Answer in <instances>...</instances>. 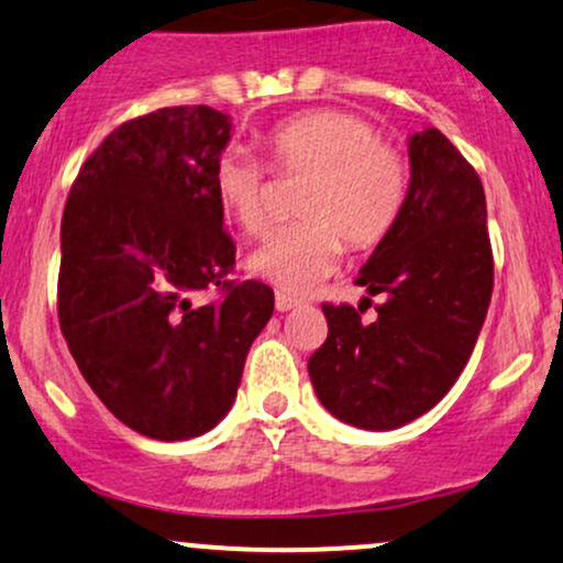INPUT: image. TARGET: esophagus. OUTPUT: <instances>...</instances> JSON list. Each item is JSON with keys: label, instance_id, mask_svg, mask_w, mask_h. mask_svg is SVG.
I'll use <instances>...</instances> for the list:
<instances>
[{"label": "esophagus", "instance_id": "34e87169", "mask_svg": "<svg viewBox=\"0 0 563 563\" xmlns=\"http://www.w3.org/2000/svg\"><path fill=\"white\" fill-rule=\"evenodd\" d=\"M275 307H277V312H290V309L299 307V299H294V296L280 294V290H277V294H275Z\"/></svg>", "mask_w": 563, "mask_h": 563}]
</instances>
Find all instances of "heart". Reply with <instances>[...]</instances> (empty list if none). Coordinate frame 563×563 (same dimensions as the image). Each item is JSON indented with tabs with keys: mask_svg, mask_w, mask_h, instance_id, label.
Segmentation results:
<instances>
[{
	"mask_svg": "<svg viewBox=\"0 0 563 563\" xmlns=\"http://www.w3.org/2000/svg\"><path fill=\"white\" fill-rule=\"evenodd\" d=\"M280 172L309 177L299 200L301 224L269 232L245 267L286 294H307L333 273L341 241L371 249L397 222L407 196V166L363 115L312 111L283 121L264 140ZM222 211L245 232L267 224L264 166L241 147H224L214 164Z\"/></svg>",
	"mask_w": 563,
	"mask_h": 563,
	"instance_id": "obj_1",
	"label": "heart"
}]
</instances>
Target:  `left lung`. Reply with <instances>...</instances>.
Masks as SVG:
<instances>
[{
	"mask_svg": "<svg viewBox=\"0 0 563 563\" xmlns=\"http://www.w3.org/2000/svg\"><path fill=\"white\" fill-rule=\"evenodd\" d=\"M410 185L394 228L363 264L360 307L322 303L328 339L309 357L331 416L391 431L429 412L466 367L493 296L479 174L434 126L410 134ZM373 295L384 305L362 320Z\"/></svg>",
	"mask_w": 563,
	"mask_h": 563,
	"instance_id": "8db88e82",
	"label": "left lung"
}]
</instances>
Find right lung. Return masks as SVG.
<instances>
[{"instance_id": "obj_1", "label": "right lung", "mask_w": 563, "mask_h": 563, "mask_svg": "<svg viewBox=\"0 0 563 563\" xmlns=\"http://www.w3.org/2000/svg\"><path fill=\"white\" fill-rule=\"evenodd\" d=\"M232 121L209 106L161 108L113 129L63 211L57 314L81 376L142 437L183 442L228 416L273 288L232 286L214 164ZM225 288L198 308L191 296Z\"/></svg>"}]
</instances>
